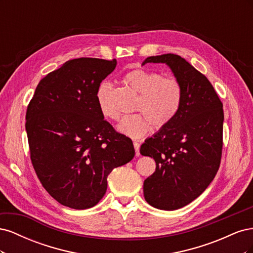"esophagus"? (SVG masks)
<instances>
[{
	"label": "esophagus",
	"mask_w": 253,
	"mask_h": 253,
	"mask_svg": "<svg viewBox=\"0 0 253 253\" xmlns=\"http://www.w3.org/2000/svg\"><path fill=\"white\" fill-rule=\"evenodd\" d=\"M134 148H135V152H136V156H139V148H140V145H139V143L138 142H134Z\"/></svg>",
	"instance_id": "obj_1"
}]
</instances>
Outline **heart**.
Wrapping results in <instances>:
<instances>
[{
    "mask_svg": "<svg viewBox=\"0 0 253 253\" xmlns=\"http://www.w3.org/2000/svg\"><path fill=\"white\" fill-rule=\"evenodd\" d=\"M126 85L138 95L134 111L139 114L122 118L117 129L126 136L137 139L147 134L151 125L155 128L168 126L177 115L181 100L182 87L175 78H165L156 72L135 68L122 77ZM113 85L102 81L97 88L96 99L101 114L112 120L119 119V112L112 104Z\"/></svg>",
    "mask_w": 253,
    "mask_h": 253,
    "instance_id": "1",
    "label": "heart"
}]
</instances>
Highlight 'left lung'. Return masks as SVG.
Segmentation results:
<instances>
[{
  "label": "left lung",
  "mask_w": 253,
  "mask_h": 253,
  "mask_svg": "<svg viewBox=\"0 0 253 253\" xmlns=\"http://www.w3.org/2000/svg\"><path fill=\"white\" fill-rule=\"evenodd\" d=\"M166 63L182 87L179 111L169 125L141 144L140 154L153 157L156 170L143 182L144 198L162 210L193 202L218 171L223 149V103L205 75L174 53L149 57Z\"/></svg>",
  "instance_id": "1"
}]
</instances>
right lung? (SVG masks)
Listing matches in <instances>:
<instances>
[{
    "instance_id": "1",
    "label": "right lung",
    "mask_w": 253,
    "mask_h": 253,
    "mask_svg": "<svg viewBox=\"0 0 253 253\" xmlns=\"http://www.w3.org/2000/svg\"><path fill=\"white\" fill-rule=\"evenodd\" d=\"M116 59L78 58L39 82L26 112L30 159L51 197L72 209L94 207L113 169L131 162L132 140L104 120L96 99Z\"/></svg>"
}]
</instances>
